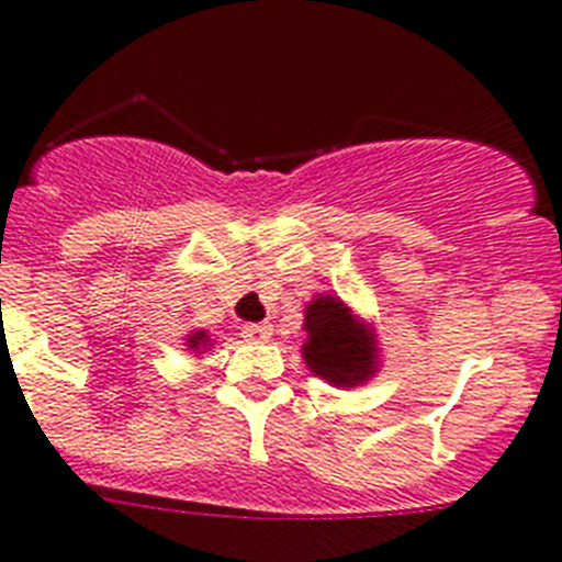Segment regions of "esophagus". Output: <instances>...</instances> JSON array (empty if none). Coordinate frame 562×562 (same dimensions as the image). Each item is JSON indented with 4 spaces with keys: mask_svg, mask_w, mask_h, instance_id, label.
I'll return each mask as SVG.
<instances>
[{
    "mask_svg": "<svg viewBox=\"0 0 562 562\" xmlns=\"http://www.w3.org/2000/svg\"><path fill=\"white\" fill-rule=\"evenodd\" d=\"M241 335H245L247 340H252V342H267V340H270V335H272V326L270 324H247Z\"/></svg>",
    "mask_w": 562,
    "mask_h": 562,
    "instance_id": "1",
    "label": "esophagus"
}]
</instances>
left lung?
Segmentation results:
<instances>
[{"label": "left lung", "mask_w": 562, "mask_h": 562, "mask_svg": "<svg viewBox=\"0 0 562 562\" xmlns=\"http://www.w3.org/2000/svg\"><path fill=\"white\" fill-rule=\"evenodd\" d=\"M304 360L331 385H357L374 371V337L337 297L321 295L306 306Z\"/></svg>", "instance_id": "1"}]
</instances>
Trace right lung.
<instances>
[{
  "instance_id": "obj_1",
  "label": "right lung",
  "mask_w": 562,
  "mask_h": 562,
  "mask_svg": "<svg viewBox=\"0 0 562 562\" xmlns=\"http://www.w3.org/2000/svg\"><path fill=\"white\" fill-rule=\"evenodd\" d=\"M205 342H207L205 331H196V335L188 337V346H191V349H200V346H205Z\"/></svg>"
}]
</instances>
